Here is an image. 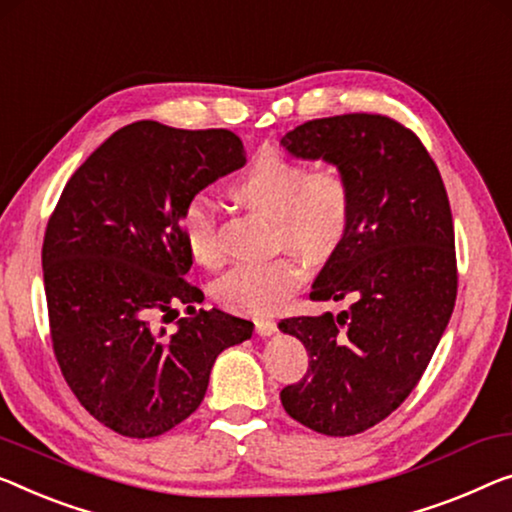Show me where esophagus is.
Segmentation results:
<instances>
[{
    "instance_id": "esophagus-1",
    "label": "esophagus",
    "mask_w": 512,
    "mask_h": 512,
    "mask_svg": "<svg viewBox=\"0 0 512 512\" xmlns=\"http://www.w3.org/2000/svg\"><path fill=\"white\" fill-rule=\"evenodd\" d=\"M255 331L259 335H273V333L278 331V324L273 322V319H266V317L255 319Z\"/></svg>"
}]
</instances>
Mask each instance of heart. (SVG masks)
<instances>
[{"label": "heart", "mask_w": 512, "mask_h": 512, "mask_svg": "<svg viewBox=\"0 0 512 512\" xmlns=\"http://www.w3.org/2000/svg\"><path fill=\"white\" fill-rule=\"evenodd\" d=\"M230 195L243 207L271 218L273 243L310 262L331 257L345 241L354 213V186L335 163L308 170L301 160L266 154L232 181ZM183 239L195 264L218 269L225 262L218 216L207 202L190 200L181 216ZM303 266L294 255L236 266L213 285V299L246 315H266L285 303L303 282Z\"/></svg>", "instance_id": "obj_1"}]
</instances>
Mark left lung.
Listing matches in <instances>:
<instances>
[{
    "label": "left lung",
    "mask_w": 512,
    "mask_h": 512,
    "mask_svg": "<svg viewBox=\"0 0 512 512\" xmlns=\"http://www.w3.org/2000/svg\"><path fill=\"white\" fill-rule=\"evenodd\" d=\"M289 154L340 165L352 225L312 285V301L352 299L338 317H287L308 349L301 381L280 391L294 421L352 437L409 398L453 315L455 230L441 174L411 128L386 114L312 119L280 140Z\"/></svg>",
    "instance_id": "left-lung-1"
}]
</instances>
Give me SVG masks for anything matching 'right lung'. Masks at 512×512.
I'll list each match as a JSON object with an SVG mask.
<instances>
[{
  "label": "right lung",
  "instance_id": "right-lung-1",
  "mask_svg": "<svg viewBox=\"0 0 512 512\" xmlns=\"http://www.w3.org/2000/svg\"><path fill=\"white\" fill-rule=\"evenodd\" d=\"M246 163L227 128L183 131L135 121L110 135L61 190L45 227L43 282L52 352L68 388L121 437L170 432L204 400L223 349L253 335V322L197 310L186 280V204ZM174 336L155 319L176 316Z\"/></svg>",
  "mask_w": 512,
  "mask_h": 512
}]
</instances>
